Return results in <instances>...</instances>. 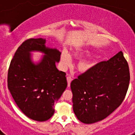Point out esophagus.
<instances>
[{
	"label": "esophagus",
	"instance_id": "esophagus-1",
	"mask_svg": "<svg viewBox=\"0 0 135 135\" xmlns=\"http://www.w3.org/2000/svg\"><path fill=\"white\" fill-rule=\"evenodd\" d=\"M71 80H72V78H71V76H67V81H68V86H70V83H71Z\"/></svg>",
	"mask_w": 135,
	"mask_h": 135
}]
</instances>
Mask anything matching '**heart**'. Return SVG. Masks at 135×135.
I'll return each instance as SVG.
<instances>
[{
  "label": "heart",
  "instance_id": "1",
  "mask_svg": "<svg viewBox=\"0 0 135 135\" xmlns=\"http://www.w3.org/2000/svg\"><path fill=\"white\" fill-rule=\"evenodd\" d=\"M82 55V53L80 52H75L73 54L74 57H80ZM61 60L65 65H69L70 64V58L68 55L64 54L61 55ZM93 65V64L90 62H81L80 64L78 65V69L80 70L81 71H86L90 68V67Z\"/></svg>",
  "mask_w": 135,
  "mask_h": 135
}]
</instances>
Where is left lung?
<instances>
[{"label": "left lung", "mask_w": 135, "mask_h": 135, "mask_svg": "<svg viewBox=\"0 0 135 135\" xmlns=\"http://www.w3.org/2000/svg\"><path fill=\"white\" fill-rule=\"evenodd\" d=\"M129 82V67L122 51L78 76L71 82L77 118L85 124L105 118L123 102Z\"/></svg>", "instance_id": "1"}]
</instances>
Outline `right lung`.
Wrapping results in <instances>:
<instances>
[{"mask_svg": "<svg viewBox=\"0 0 135 135\" xmlns=\"http://www.w3.org/2000/svg\"><path fill=\"white\" fill-rule=\"evenodd\" d=\"M45 39L25 40L11 59L7 74V86L17 105L27 117L36 121L49 120L55 112V103L68 86L65 72L59 71L55 63L61 53L45 46ZM32 50L43 52L40 64L30 59Z\"/></svg>", "mask_w": 135, "mask_h": 135, "instance_id": "add662e5", "label": "right lung"}]
</instances>
